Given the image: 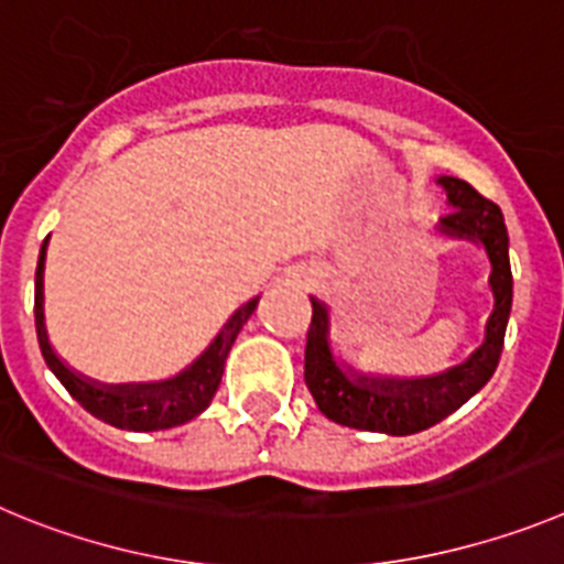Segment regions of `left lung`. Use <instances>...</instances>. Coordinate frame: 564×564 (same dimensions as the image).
<instances>
[{
	"instance_id": "obj_1",
	"label": "left lung",
	"mask_w": 564,
	"mask_h": 564,
	"mask_svg": "<svg viewBox=\"0 0 564 564\" xmlns=\"http://www.w3.org/2000/svg\"><path fill=\"white\" fill-rule=\"evenodd\" d=\"M446 191V205L453 210L435 225L446 238L475 241L489 258L491 314L484 326V343L460 365L433 377H382L357 370L334 354L332 314L326 303L312 297V326L306 334V384L319 413L343 427L368 433L413 435L433 427L455 413L495 377L503 354L509 326L514 278L509 263V230L503 213L464 180L438 176Z\"/></svg>"
}]
</instances>
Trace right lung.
I'll return each instance as SVG.
<instances>
[{
    "mask_svg": "<svg viewBox=\"0 0 564 564\" xmlns=\"http://www.w3.org/2000/svg\"><path fill=\"white\" fill-rule=\"evenodd\" d=\"M44 258H47V241L39 252V267H35V334H39V348L53 370L58 382L69 390L75 402L93 413L95 419L106 421L111 427L131 430V433H154V430H171L180 427L185 421L196 419L210 408L213 395L221 384V373H225L227 354H230L232 343H236L238 332L245 328L247 319L258 308V297L247 301L238 308L230 319H227L221 332L213 337L205 351L180 370L176 377L162 379V382H129V384H104L95 379L80 377L78 370L69 368L64 359L55 354L53 343L47 337V326H44Z\"/></svg>",
    "mask_w": 564,
    "mask_h": 564,
    "instance_id": "right-lung-1",
    "label": "right lung"
}]
</instances>
